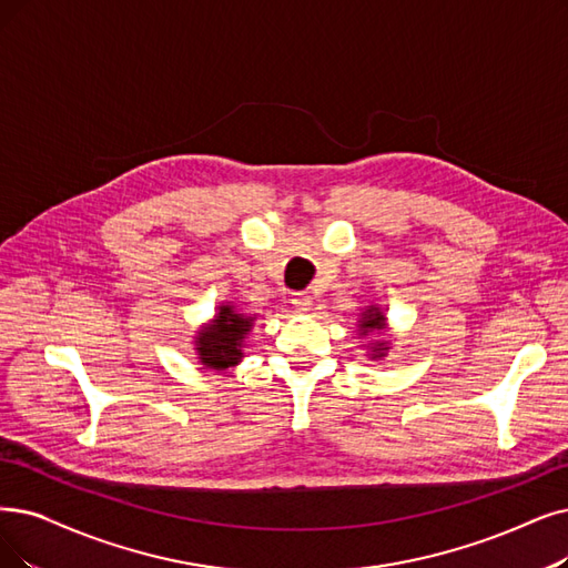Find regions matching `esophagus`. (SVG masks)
I'll use <instances>...</instances> for the list:
<instances>
[{
    "mask_svg": "<svg viewBox=\"0 0 568 568\" xmlns=\"http://www.w3.org/2000/svg\"><path fill=\"white\" fill-rule=\"evenodd\" d=\"M291 303H293V307H296V312H310L312 296L307 291H296V293H291Z\"/></svg>",
    "mask_w": 568,
    "mask_h": 568,
    "instance_id": "1",
    "label": "esophagus"
}]
</instances>
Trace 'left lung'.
<instances>
[{
	"instance_id": "1",
	"label": "left lung",
	"mask_w": 568,
	"mask_h": 568,
	"mask_svg": "<svg viewBox=\"0 0 568 568\" xmlns=\"http://www.w3.org/2000/svg\"><path fill=\"white\" fill-rule=\"evenodd\" d=\"M361 328H363V333H368V331H382V328H384V316H382V312L368 310V314H363ZM382 349H387V347H384V343L377 345V352H382ZM377 356H382V354H377Z\"/></svg>"
}]
</instances>
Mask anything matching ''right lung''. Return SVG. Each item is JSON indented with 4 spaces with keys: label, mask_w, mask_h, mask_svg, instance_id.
<instances>
[{
    "label": "right lung",
    "mask_w": 568,
    "mask_h": 568,
    "mask_svg": "<svg viewBox=\"0 0 568 568\" xmlns=\"http://www.w3.org/2000/svg\"><path fill=\"white\" fill-rule=\"evenodd\" d=\"M254 320H244L242 314H235L233 307H221L214 326L197 337V352L205 366L223 371L242 358V339L246 331L252 328Z\"/></svg>",
    "instance_id": "obj_1"
}]
</instances>
